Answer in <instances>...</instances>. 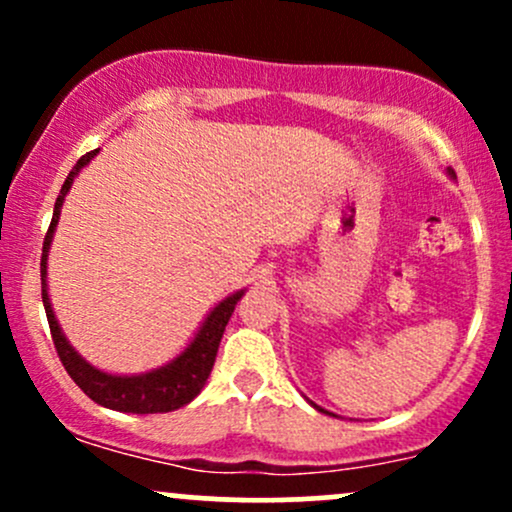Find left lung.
Listing matches in <instances>:
<instances>
[{
    "mask_svg": "<svg viewBox=\"0 0 512 512\" xmlns=\"http://www.w3.org/2000/svg\"><path fill=\"white\" fill-rule=\"evenodd\" d=\"M313 407H315V404H313ZM317 409H320V407H317ZM320 411H325V409H320Z\"/></svg>",
    "mask_w": 512,
    "mask_h": 512,
    "instance_id": "1",
    "label": "left lung"
}]
</instances>
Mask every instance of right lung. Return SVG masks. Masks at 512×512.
Wrapping results in <instances>:
<instances>
[{
    "label": "right lung",
    "mask_w": 512,
    "mask_h": 512,
    "mask_svg": "<svg viewBox=\"0 0 512 512\" xmlns=\"http://www.w3.org/2000/svg\"><path fill=\"white\" fill-rule=\"evenodd\" d=\"M96 154L98 149L88 151L86 156H81L79 161H76L72 173H69L67 180H64L60 195H57L55 214H52L50 228L48 233H45L43 257H40V279H43V305H45V313H48L52 342H55L57 356H60L62 366L69 373V378L84 390V395L91 397L93 402L101 404V407H108L115 411H129V414H163V411H175L185 407V404H190L192 399L202 392L211 368H214L216 351H219L223 330H226L228 320H231L233 310H236V303L240 301V296H243V291L233 293V296H228L226 301L216 305V308L209 313L207 320H204L202 330L197 332L195 339H192V344L187 346L175 361H170L168 366L151 370V373H144V375H110V373H103V370L88 366L84 358L69 346V342L64 339V334L60 330V325H57L55 313H52L50 308L48 284H45V274H48V267H45V264H48L52 233H55L57 219H60L64 197H67L69 187H72V182L76 175H79V170L84 168Z\"/></svg>",
    "instance_id": "1"
}]
</instances>
